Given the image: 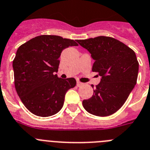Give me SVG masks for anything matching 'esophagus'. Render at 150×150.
I'll return each mask as SVG.
<instances>
[{
  "instance_id": "34e87169",
  "label": "esophagus",
  "mask_w": 150,
  "mask_h": 150,
  "mask_svg": "<svg viewBox=\"0 0 150 150\" xmlns=\"http://www.w3.org/2000/svg\"><path fill=\"white\" fill-rule=\"evenodd\" d=\"M82 84H83V83L80 82V81H77V86H78V87H81V86L82 85Z\"/></svg>"
}]
</instances>
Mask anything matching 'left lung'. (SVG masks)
Wrapping results in <instances>:
<instances>
[{"label":"left lung","instance_id":"8db88e82","mask_svg":"<svg viewBox=\"0 0 150 150\" xmlns=\"http://www.w3.org/2000/svg\"><path fill=\"white\" fill-rule=\"evenodd\" d=\"M76 41L91 53L94 60L92 71L100 76L93 96L83 100V106L97 116L112 115L123 106L137 83L139 63L136 54L113 38L99 36Z\"/></svg>","mask_w":150,"mask_h":150}]
</instances>
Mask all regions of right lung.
Segmentation results:
<instances>
[{
  "mask_svg": "<svg viewBox=\"0 0 150 150\" xmlns=\"http://www.w3.org/2000/svg\"><path fill=\"white\" fill-rule=\"evenodd\" d=\"M78 46L74 40L57 35H40L18 48L13 62L14 84L24 106L34 115L48 117L62 109L74 78L57 76L59 58L64 49Z\"/></svg>",
  "mask_w": 150,
  "mask_h": 150,
  "instance_id": "right-lung-1",
  "label": "right lung"
}]
</instances>
